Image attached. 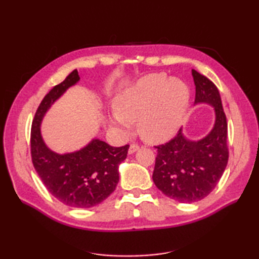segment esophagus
Instances as JSON below:
<instances>
[{"instance_id":"34e87169","label":"esophagus","mask_w":259,"mask_h":259,"mask_svg":"<svg viewBox=\"0 0 259 259\" xmlns=\"http://www.w3.org/2000/svg\"><path fill=\"white\" fill-rule=\"evenodd\" d=\"M138 150H139V146L137 144H133V145H130V147H129L128 153H129V155H133V153H135L136 151H138Z\"/></svg>"}]
</instances>
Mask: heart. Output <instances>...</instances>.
Returning a JSON list of instances; mask_svg holds the SVG:
<instances>
[{"label": "heart", "instance_id": "b5f03b06", "mask_svg": "<svg viewBox=\"0 0 259 259\" xmlns=\"http://www.w3.org/2000/svg\"><path fill=\"white\" fill-rule=\"evenodd\" d=\"M189 99V88L183 80L168 79L166 73L148 74L115 97L110 122L121 133L137 122L146 141H166L181 126Z\"/></svg>", "mask_w": 259, "mask_h": 259}]
</instances>
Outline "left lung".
Instances as JSON below:
<instances>
[{
  "label": "left lung",
  "mask_w": 259,
  "mask_h": 259,
  "mask_svg": "<svg viewBox=\"0 0 259 259\" xmlns=\"http://www.w3.org/2000/svg\"><path fill=\"white\" fill-rule=\"evenodd\" d=\"M196 85L195 104L206 103L214 110L210 133L190 140L183 129L174 139L157 148L152 180L164 195L179 202L199 201L214 189L228 162L227 120L217 87L205 75L191 71Z\"/></svg>",
  "instance_id": "1"
}]
</instances>
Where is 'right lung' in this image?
Masks as SVG:
<instances>
[{
	"label": "right lung",
	"instance_id": "1",
	"mask_svg": "<svg viewBox=\"0 0 259 259\" xmlns=\"http://www.w3.org/2000/svg\"><path fill=\"white\" fill-rule=\"evenodd\" d=\"M80 80L73 70L53 87L38 106L31 129V156L38 177L59 201L74 208H90L114 191L119 181V164L126 158L129 145L111 147L92 139L82 149L60 155L49 148L41 135V122L52 104Z\"/></svg>",
	"mask_w": 259,
	"mask_h": 259
}]
</instances>
